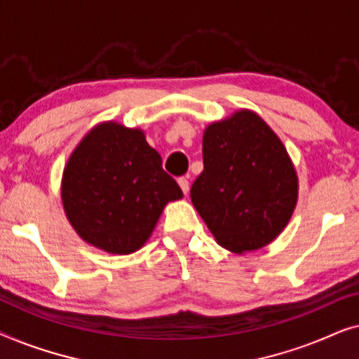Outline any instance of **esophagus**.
Masks as SVG:
<instances>
[{"label": "esophagus", "instance_id": "esophagus-1", "mask_svg": "<svg viewBox=\"0 0 359 359\" xmlns=\"http://www.w3.org/2000/svg\"><path fill=\"white\" fill-rule=\"evenodd\" d=\"M178 184H180L181 191H183L184 194H188V191H189V181H188V178H186V176H181V178H178Z\"/></svg>", "mask_w": 359, "mask_h": 359}]
</instances>
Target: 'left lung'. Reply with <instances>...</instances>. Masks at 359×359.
Here are the masks:
<instances>
[{
    "instance_id": "obj_1",
    "label": "left lung",
    "mask_w": 359,
    "mask_h": 359,
    "mask_svg": "<svg viewBox=\"0 0 359 359\" xmlns=\"http://www.w3.org/2000/svg\"><path fill=\"white\" fill-rule=\"evenodd\" d=\"M203 160L191 201L220 247L245 253L271 243L297 203L296 170L271 127L248 109L212 122Z\"/></svg>"
}]
</instances>
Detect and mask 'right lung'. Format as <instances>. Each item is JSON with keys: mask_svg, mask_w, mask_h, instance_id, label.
<instances>
[{"mask_svg": "<svg viewBox=\"0 0 359 359\" xmlns=\"http://www.w3.org/2000/svg\"><path fill=\"white\" fill-rule=\"evenodd\" d=\"M183 198L140 129L96 126L73 150L62 178V203L76 233L112 255L142 248L163 208Z\"/></svg>", "mask_w": 359, "mask_h": 359, "instance_id": "obj_1", "label": "right lung"}]
</instances>
